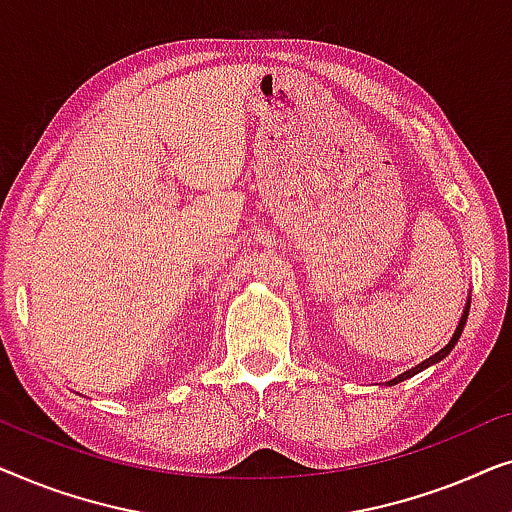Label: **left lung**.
<instances>
[{
	"label": "left lung",
	"mask_w": 512,
	"mask_h": 512,
	"mask_svg": "<svg viewBox=\"0 0 512 512\" xmlns=\"http://www.w3.org/2000/svg\"><path fill=\"white\" fill-rule=\"evenodd\" d=\"M468 310H471V296L466 298V305H464V312H461V319H459V326H457V331L452 333V338H450V342H447V345L440 349V352H436L433 356H429V359H424L422 363H417L415 368H408V370H403L401 375H396L394 380H389V382H384L387 384V387H394V384H398V382H403V380H408V377H415L417 373H422V370H426L429 366H436V363H440L445 359L447 354L452 352L454 349V345H457L459 342V338H461V333H464V326H466V319H468Z\"/></svg>",
	"instance_id": "8db88e82"
}]
</instances>
